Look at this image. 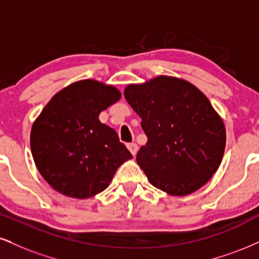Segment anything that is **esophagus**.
I'll list each match as a JSON object with an SVG mask.
<instances>
[{
  "label": "esophagus",
  "mask_w": 259,
  "mask_h": 259,
  "mask_svg": "<svg viewBox=\"0 0 259 259\" xmlns=\"http://www.w3.org/2000/svg\"><path fill=\"white\" fill-rule=\"evenodd\" d=\"M127 148H128V150L131 151V154H132L133 156H136L137 152H138V145L136 144V143H128L127 144Z\"/></svg>",
  "instance_id": "34e87169"
}]
</instances>
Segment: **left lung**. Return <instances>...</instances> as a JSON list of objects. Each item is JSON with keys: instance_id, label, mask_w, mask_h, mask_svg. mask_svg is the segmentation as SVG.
Returning a JSON list of instances; mask_svg holds the SVG:
<instances>
[{"instance_id": "1", "label": "left lung", "mask_w": 259, "mask_h": 259, "mask_svg": "<svg viewBox=\"0 0 259 259\" xmlns=\"http://www.w3.org/2000/svg\"><path fill=\"white\" fill-rule=\"evenodd\" d=\"M124 98L148 137L137 162L150 183L174 196L206 184L222 161L226 130L205 96L190 82L161 75L128 85Z\"/></svg>"}]
</instances>
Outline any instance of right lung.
Wrapping results in <instances>:
<instances>
[{
    "mask_svg": "<svg viewBox=\"0 0 259 259\" xmlns=\"http://www.w3.org/2000/svg\"><path fill=\"white\" fill-rule=\"evenodd\" d=\"M113 86L81 80L46 105L31 130V151L41 177L57 192L89 198L102 192L132 154L115 130L98 120L120 100Z\"/></svg>",
    "mask_w": 259,
    "mask_h": 259,
    "instance_id": "add662e5",
    "label": "right lung"
}]
</instances>
